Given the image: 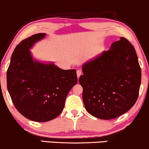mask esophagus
<instances>
[{
  "label": "esophagus",
  "mask_w": 149,
  "mask_h": 149,
  "mask_svg": "<svg viewBox=\"0 0 149 149\" xmlns=\"http://www.w3.org/2000/svg\"><path fill=\"white\" fill-rule=\"evenodd\" d=\"M76 73H77V77H78V78H80V76H81V74H82V72H81L80 70H77Z\"/></svg>",
  "instance_id": "34e87169"
}]
</instances>
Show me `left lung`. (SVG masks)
Here are the masks:
<instances>
[{"label": "left lung", "mask_w": 149, "mask_h": 149, "mask_svg": "<svg viewBox=\"0 0 149 149\" xmlns=\"http://www.w3.org/2000/svg\"><path fill=\"white\" fill-rule=\"evenodd\" d=\"M79 78L82 100L89 114L102 120L118 118L136 102L141 69L133 45L125 38L82 67Z\"/></svg>", "instance_id": "8db88e82"}]
</instances>
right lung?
Wrapping results in <instances>:
<instances>
[{
	"label": "right lung",
	"mask_w": 149,
	"mask_h": 149,
	"mask_svg": "<svg viewBox=\"0 0 149 149\" xmlns=\"http://www.w3.org/2000/svg\"><path fill=\"white\" fill-rule=\"evenodd\" d=\"M46 33L24 39L15 48L7 72V90L15 107L26 118L50 121L63 111L69 92L78 82L75 69L33 58L31 49Z\"/></svg>",
	"instance_id": "obj_1"
}]
</instances>
